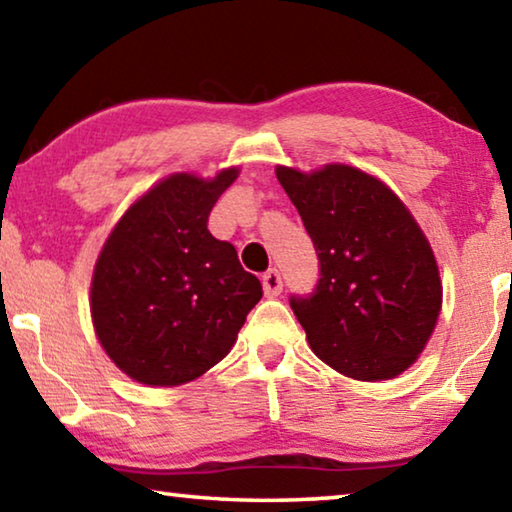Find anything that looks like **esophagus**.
Returning <instances> with one entry per match:
<instances>
[{
  "instance_id": "esophagus-1",
  "label": "esophagus",
  "mask_w": 512,
  "mask_h": 512,
  "mask_svg": "<svg viewBox=\"0 0 512 512\" xmlns=\"http://www.w3.org/2000/svg\"><path fill=\"white\" fill-rule=\"evenodd\" d=\"M262 285H264V294H266V296H269V298L278 296L280 289H282V275H280V271H278V269L266 271V273L262 275Z\"/></svg>"
}]
</instances>
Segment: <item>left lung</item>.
Here are the masks:
<instances>
[{"label": "left lung", "mask_w": 512, "mask_h": 512, "mask_svg": "<svg viewBox=\"0 0 512 512\" xmlns=\"http://www.w3.org/2000/svg\"><path fill=\"white\" fill-rule=\"evenodd\" d=\"M321 262L310 298H291L316 358L346 378L401 376L442 310L440 266L415 216L376 175L348 164L275 166Z\"/></svg>", "instance_id": "obj_1"}]
</instances>
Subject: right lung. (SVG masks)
Returning a JSON list of instances; mask_svg holds the SVG:
<instances>
[{"label": "right lung", "instance_id": "add662e5", "mask_svg": "<svg viewBox=\"0 0 512 512\" xmlns=\"http://www.w3.org/2000/svg\"><path fill=\"white\" fill-rule=\"evenodd\" d=\"M239 166L173 173L113 225L91 278V319L109 360L136 383L177 387L232 351L262 282L207 230Z\"/></svg>", "mask_w": 512, "mask_h": 512}]
</instances>
